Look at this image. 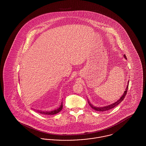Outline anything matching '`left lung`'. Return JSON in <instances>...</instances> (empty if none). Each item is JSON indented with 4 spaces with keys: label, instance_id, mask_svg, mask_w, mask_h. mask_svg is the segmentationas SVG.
<instances>
[{
    "label": "left lung",
    "instance_id": "obj_1",
    "mask_svg": "<svg viewBox=\"0 0 146 146\" xmlns=\"http://www.w3.org/2000/svg\"><path fill=\"white\" fill-rule=\"evenodd\" d=\"M124 58H125V59H126V57L125 55H124ZM129 83V81H128L127 85V86H126V89H125V91H124V92L123 95H122V96H121V97L120 98V99H119V100H118V101H117V102H114V103H113V104H111L110 105H108V106H105V107H99V108H98V107H96L93 106H92V104H91L88 101V103L89 104L90 106L91 107L92 109L95 110V111H106L110 110H111V109H112L113 108L115 107V106H117L118 104H119L120 103H121V101H123V100L124 99L125 95H126V93H127V89H128Z\"/></svg>",
    "mask_w": 146,
    "mask_h": 146
}]
</instances>
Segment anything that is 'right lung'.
Masks as SVG:
<instances>
[{"label": "right lung", "mask_w": 146, "mask_h": 146, "mask_svg": "<svg viewBox=\"0 0 146 146\" xmlns=\"http://www.w3.org/2000/svg\"><path fill=\"white\" fill-rule=\"evenodd\" d=\"M63 105L62 102L61 104V106H60V107L57 109H56L54 111H39V110H36V111L38 112V113H40V114H45V115H54V114H55L58 113V112L61 111L62 110Z\"/></svg>", "instance_id": "obj_1"}]
</instances>
